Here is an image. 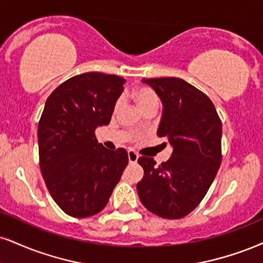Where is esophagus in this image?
Listing matches in <instances>:
<instances>
[{
    "label": "esophagus",
    "instance_id": "obj_1",
    "mask_svg": "<svg viewBox=\"0 0 263 263\" xmlns=\"http://www.w3.org/2000/svg\"><path fill=\"white\" fill-rule=\"evenodd\" d=\"M128 162L129 163H136L138 160V154L136 153L135 151H132V149H129L128 151Z\"/></svg>",
    "mask_w": 263,
    "mask_h": 263
}]
</instances>
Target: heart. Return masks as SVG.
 Listing matches in <instances>:
<instances>
[{"label":"heart","instance_id":"heart-1","mask_svg":"<svg viewBox=\"0 0 263 263\" xmlns=\"http://www.w3.org/2000/svg\"><path fill=\"white\" fill-rule=\"evenodd\" d=\"M132 96H134L136 103L141 107L142 111H145L151 107L158 109V106H159V98H158L157 93L148 87L137 88L132 91ZM120 106H121V99L116 100L115 105H114V111H118Z\"/></svg>","mask_w":263,"mask_h":263}]
</instances>
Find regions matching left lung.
Segmentation results:
<instances>
[{"label": "left lung", "instance_id": "8db88e82", "mask_svg": "<svg viewBox=\"0 0 263 263\" xmlns=\"http://www.w3.org/2000/svg\"><path fill=\"white\" fill-rule=\"evenodd\" d=\"M163 101L158 136L173 145V154L157 165L140 157L143 179L137 183L142 204L152 213L179 219L201 203L222 163V121L203 91L181 78L143 80Z\"/></svg>", "mask_w": 263, "mask_h": 263}]
</instances>
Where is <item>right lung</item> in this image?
Returning <instances> with one entry per match:
<instances>
[{
	"label": "right lung",
	"instance_id": "obj_1",
	"mask_svg": "<svg viewBox=\"0 0 263 263\" xmlns=\"http://www.w3.org/2000/svg\"><path fill=\"white\" fill-rule=\"evenodd\" d=\"M125 82L88 72L65 81L47 98L37 126L39 164L50 195L68 216L103 211L127 166V151H109L96 138L98 126L111 120Z\"/></svg>",
	"mask_w": 263,
	"mask_h": 263
}]
</instances>
